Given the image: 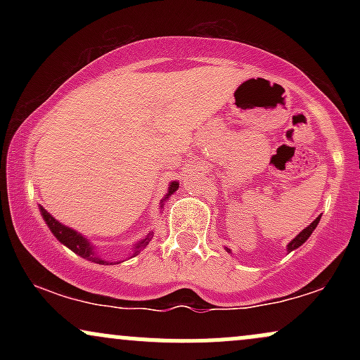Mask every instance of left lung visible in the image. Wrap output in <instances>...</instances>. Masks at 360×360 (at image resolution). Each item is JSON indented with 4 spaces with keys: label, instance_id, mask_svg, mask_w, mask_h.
Masks as SVG:
<instances>
[{
    "label": "left lung",
    "instance_id": "obj_1",
    "mask_svg": "<svg viewBox=\"0 0 360 360\" xmlns=\"http://www.w3.org/2000/svg\"><path fill=\"white\" fill-rule=\"evenodd\" d=\"M320 218H321V217H318L316 220H313V221L309 223V225L307 226V229H303V232H300L298 235H296L295 238H292L291 242L288 243V252H291V250L298 249L300 245H303V243L308 240V238H309V235H311V233H313V230L316 229V225H318V221H320ZM226 250L230 252V249H226Z\"/></svg>",
    "mask_w": 360,
    "mask_h": 360
}]
</instances>
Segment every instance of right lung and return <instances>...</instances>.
<instances>
[{
    "mask_svg": "<svg viewBox=\"0 0 360 360\" xmlns=\"http://www.w3.org/2000/svg\"><path fill=\"white\" fill-rule=\"evenodd\" d=\"M179 188V183H176V181H172L171 184H169V189H167V194L164 200H167L169 196H171L172 193L176 191V189ZM40 213H42L45 223H47V226L51 229V232L56 235V238L59 240L60 243H64L65 247H69L72 252H76L77 255H81V257L91 260V262H96V264H106L105 259H101L100 255H98V252L94 250V247L91 245L89 240H86L84 237H82L81 233H77L76 230L69 229V226L62 225L60 221H57L56 218L52 217L51 213L47 212V210H44L42 206H40ZM152 235L154 232L147 233L146 238H142L139 243H135V249H134V254H131V257H135V255L140 254V250L143 249V247L148 245V242H150ZM118 264V262H117Z\"/></svg>",
    "mask_w": 360,
    "mask_h": 360,
    "instance_id": "obj_1",
    "label": "right lung"
}]
</instances>
